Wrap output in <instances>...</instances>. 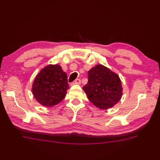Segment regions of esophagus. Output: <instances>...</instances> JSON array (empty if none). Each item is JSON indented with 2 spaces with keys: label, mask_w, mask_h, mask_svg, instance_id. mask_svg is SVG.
I'll use <instances>...</instances> for the list:
<instances>
[{
  "label": "esophagus",
  "mask_w": 160,
  "mask_h": 160,
  "mask_svg": "<svg viewBox=\"0 0 160 160\" xmlns=\"http://www.w3.org/2000/svg\"><path fill=\"white\" fill-rule=\"evenodd\" d=\"M79 85V84H81V80L80 79H76V80H74L72 83H71V86H73V85Z\"/></svg>",
  "instance_id": "1"
}]
</instances>
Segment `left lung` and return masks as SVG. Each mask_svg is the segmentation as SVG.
Wrapping results in <instances>:
<instances>
[{
    "label": "left lung",
    "instance_id": "8db88e82",
    "mask_svg": "<svg viewBox=\"0 0 160 160\" xmlns=\"http://www.w3.org/2000/svg\"><path fill=\"white\" fill-rule=\"evenodd\" d=\"M83 89L89 101L101 109H108L118 103L123 90L118 74L102 64L88 71V82Z\"/></svg>",
    "mask_w": 160,
    "mask_h": 160
}]
</instances>
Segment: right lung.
I'll return each mask as SVG.
<instances>
[{
	"label": "right lung",
	"mask_w": 160,
	"mask_h": 160,
	"mask_svg": "<svg viewBox=\"0 0 160 160\" xmlns=\"http://www.w3.org/2000/svg\"><path fill=\"white\" fill-rule=\"evenodd\" d=\"M69 88L67 74L59 64H48L35 78L31 91L40 105L52 107L61 102Z\"/></svg>",
	"instance_id": "1"
}]
</instances>
